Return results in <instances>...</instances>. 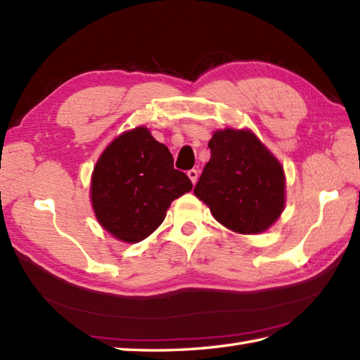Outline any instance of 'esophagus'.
Returning a JSON list of instances; mask_svg holds the SVG:
<instances>
[{
    "label": "esophagus",
    "mask_w": 360,
    "mask_h": 360,
    "mask_svg": "<svg viewBox=\"0 0 360 360\" xmlns=\"http://www.w3.org/2000/svg\"><path fill=\"white\" fill-rule=\"evenodd\" d=\"M187 176L190 178V181L193 182V184H196V181H198V172L195 170V168H192V170H188V172H187Z\"/></svg>",
    "instance_id": "34e87169"
}]
</instances>
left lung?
<instances>
[{
  "label": "left lung",
  "instance_id": "8db88e82",
  "mask_svg": "<svg viewBox=\"0 0 360 360\" xmlns=\"http://www.w3.org/2000/svg\"><path fill=\"white\" fill-rule=\"evenodd\" d=\"M209 148L210 160L195 196L229 231L266 232L286 205V176L280 160L249 128L217 129Z\"/></svg>",
  "mask_w": 360,
  "mask_h": 360
}]
</instances>
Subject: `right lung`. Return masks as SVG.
I'll return each instance as SVG.
<instances>
[{"label": "right lung", "instance_id": "obj_1", "mask_svg": "<svg viewBox=\"0 0 360 360\" xmlns=\"http://www.w3.org/2000/svg\"><path fill=\"white\" fill-rule=\"evenodd\" d=\"M193 188L173 168V156L147 127L127 129L98 156L89 198L97 223L128 244L147 238L162 224L170 204Z\"/></svg>", "mask_w": 360, "mask_h": 360}]
</instances>
